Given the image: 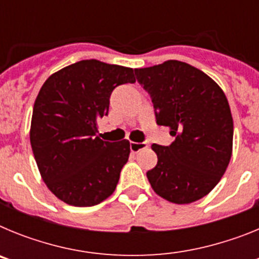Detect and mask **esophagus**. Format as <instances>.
Instances as JSON below:
<instances>
[{
	"mask_svg": "<svg viewBox=\"0 0 259 259\" xmlns=\"http://www.w3.org/2000/svg\"><path fill=\"white\" fill-rule=\"evenodd\" d=\"M148 148V143H131L130 144V149L132 153L140 152L141 149H145Z\"/></svg>",
	"mask_w": 259,
	"mask_h": 259,
	"instance_id": "1",
	"label": "esophagus"
}]
</instances>
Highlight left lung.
I'll return each instance as SVG.
<instances>
[{"label":"left lung","instance_id":"obj_1","mask_svg":"<svg viewBox=\"0 0 259 259\" xmlns=\"http://www.w3.org/2000/svg\"><path fill=\"white\" fill-rule=\"evenodd\" d=\"M150 96L158 125L170 128L168 146L153 144L157 166L146 172L164 200L191 203L206 196L232 154L233 120L226 95L211 77L180 61L135 68Z\"/></svg>","mask_w":259,"mask_h":259}]
</instances>
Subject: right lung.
<instances>
[{
  "label": "right lung",
  "mask_w": 259,
  "mask_h": 259,
  "mask_svg": "<svg viewBox=\"0 0 259 259\" xmlns=\"http://www.w3.org/2000/svg\"><path fill=\"white\" fill-rule=\"evenodd\" d=\"M134 70L85 59L62 68L41 87L33 105L31 146L48 188L72 206H95L115 191L130 141L101 140L97 119L109 113L118 85Z\"/></svg>",
  "instance_id": "1"
}]
</instances>
